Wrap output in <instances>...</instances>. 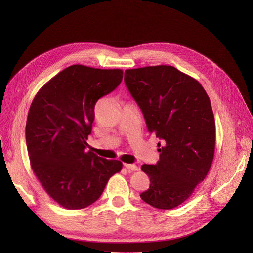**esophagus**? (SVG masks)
Returning a JSON list of instances; mask_svg holds the SVG:
<instances>
[{
	"instance_id": "esophagus-1",
	"label": "esophagus",
	"mask_w": 253,
	"mask_h": 253,
	"mask_svg": "<svg viewBox=\"0 0 253 253\" xmlns=\"http://www.w3.org/2000/svg\"><path fill=\"white\" fill-rule=\"evenodd\" d=\"M125 167L128 171H137L138 170V166L135 164H125Z\"/></svg>"
}]
</instances>
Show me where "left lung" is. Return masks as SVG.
Segmentation results:
<instances>
[{"mask_svg":"<svg viewBox=\"0 0 253 253\" xmlns=\"http://www.w3.org/2000/svg\"><path fill=\"white\" fill-rule=\"evenodd\" d=\"M125 83L158 142L159 160L142 165L150 187L140 194L154 208H175L208 174L215 147V121L201 83L170 65L125 72Z\"/></svg>","mask_w":253,"mask_h":253,"instance_id":"1","label":"left lung"}]
</instances>
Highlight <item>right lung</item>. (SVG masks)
<instances>
[{
  "instance_id": "obj_1",
  "label": "right lung",
  "mask_w": 253,
  "mask_h": 253,
  "mask_svg": "<svg viewBox=\"0 0 253 253\" xmlns=\"http://www.w3.org/2000/svg\"><path fill=\"white\" fill-rule=\"evenodd\" d=\"M121 70L72 65L38 91L28 112L25 136L32 169L47 194L66 209L95 203L119 160L87 151L95 105L122 81Z\"/></svg>"
}]
</instances>
